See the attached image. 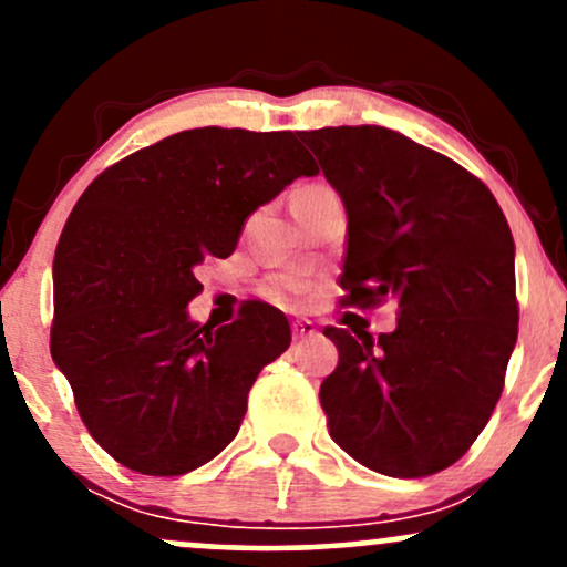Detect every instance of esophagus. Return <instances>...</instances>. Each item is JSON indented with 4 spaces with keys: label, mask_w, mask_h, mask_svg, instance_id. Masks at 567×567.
I'll return each instance as SVG.
<instances>
[{
    "label": "esophagus",
    "mask_w": 567,
    "mask_h": 567,
    "mask_svg": "<svg viewBox=\"0 0 567 567\" xmlns=\"http://www.w3.org/2000/svg\"><path fill=\"white\" fill-rule=\"evenodd\" d=\"M317 336V324L311 320H296L292 322V341H303V338Z\"/></svg>",
    "instance_id": "obj_1"
}]
</instances>
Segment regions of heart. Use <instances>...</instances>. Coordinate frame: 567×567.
<instances>
[{"mask_svg":"<svg viewBox=\"0 0 567 567\" xmlns=\"http://www.w3.org/2000/svg\"><path fill=\"white\" fill-rule=\"evenodd\" d=\"M311 188H320V186L298 188L296 194L311 192ZM306 288H309V279H306L301 271H288V275H277L275 279H271L269 296L275 298V301H279V303H292L298 296H301V292H306Z\"/></svg>","mask_w":567,"mask_h":567,"instance_id":"heart-1","label":"heart"}]
</instances>
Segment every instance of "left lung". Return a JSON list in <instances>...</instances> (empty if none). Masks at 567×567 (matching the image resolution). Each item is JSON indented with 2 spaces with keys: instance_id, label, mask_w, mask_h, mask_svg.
Listing matches in <instances>:
<instances>
[{
  "instance_id": "obj_1",
  "label": "left lung",
  "mask_w": 567,
  "mask_h": 567,
  "mask_svg": "<svg viewBox=\"0 0 567 567\" xmlns=\"http://www.w3.org/2000/svg\"><path fill=\"white\" fill-rule=\"evenodd\" d=\"M301 141L347 210V303H400L379 338L324 328L338 349L320 386L330 437L389 477L447 470L491 419L517 343L509 224L483 181L394 130Z\"/></svg>"
}]
</instances>
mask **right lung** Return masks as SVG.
<instances>
[{"mask_svg": "<svg viewBox=\"0 0 567 567\" xmlns=\"http://www.w3.org/2000/svg\"><path fill=\"white\" fill-rule=\"evenodd\" d=\"M301 175L317 165L296 133L197 127L116 162L74 205L53 261L50 354L122 466L173 477L237 437L290 324L261 301L231 324L194 322V269L231 256L245 220Z\"/></svg>", "mask_w": 567, "mask_h": 567, "instance_id": "1", "label": "right lung"}]
</instances>
